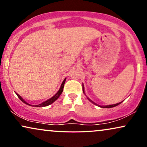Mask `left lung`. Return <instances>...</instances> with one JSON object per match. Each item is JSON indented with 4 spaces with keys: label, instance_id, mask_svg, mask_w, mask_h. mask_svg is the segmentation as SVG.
I'll list each match as a JSON object with an SVG mask.
<instances>
[{
    "label": "left lung",
    "instance_id": "8db88e82",
    "mask_svg": "<svg viewBox=\"0 0 147 147\" xmlns=\"http://www.w3.org/2000/svg\"><path fill=\"white\" fill-rule=\"evenodd\" d=\"M83 92H84V93L85 94V92H84V87H83ZM88 98V97H87ZM88 99L90 100V102H92V103H93L94 104H95V105H97V106H99V107H101V108H113V107H115V106H118V105H119L120 104H121L122 102H119V103H117V104H112V105H106V106H100V105H98V104H96V103H94V102H93V101H92L90 99H89V98H88Z\"/></svg>",
    "mask_w": 147,
    "mask_h": 147
}]
</instances>
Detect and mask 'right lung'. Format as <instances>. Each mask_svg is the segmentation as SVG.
Segmentation results:
<instances>
[{
  "label": "right lung",
  "mask_w": 147,
  "mask_h": 147,
  "mask_svg": "<svg viewBox=\"0 0 147 147\" xmlns=\"http://www.w3.org/2000/svg\"><path fill=\"white\" fill-rule=\"evenodd\" d=\"M65 80H66V78H65V79H64L63 82H62V84H61V87H60L59 90V91H58V92H57V93H56V94H55V95H54V96H53V97L51 98H50V99H49V100H46V101H45V102H42L41 104H38V105H36V106H35V107H44V106H49V105H50V104H51L52 103H53V102H55V100H57V98L59 97L60 95H61L62 92H63V87H64V84H65ZM15 93H16V92H15ZM16 94H17V96H18V97H19V99L21 100L22 102H24V103L26 104H27V105H29V106H34V105H31V104H28L27 102H26V101H25V100H24L23 98H22L21 96H20V95H19V94H18L16 93Z\"/></svg>",
  "instance_id": "right-lung-1"
}]
</instances>
